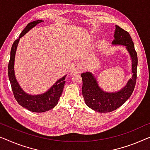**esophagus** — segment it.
Returning <instances> with one entry per match:
<instances>
[{"label": "esophagus", "mask_w": 150, "mask_h": 150, "mask_svg": "<svg viewBox=\"0 0 150 150\" xmlns=\"http://www.w3.org/2000/svg\"><path fill=\"white\" fill-rule=\"evenodd\" d=\"M82 69V66L81 64H74V65L72 66L71 69V75H74L76 74V73H79L81 72Z\"/></svg>", "instance_id": "esophagus-1"}]
</instances>
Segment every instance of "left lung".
Segmentation results:
<instances>
[{
    "mask_svg": "<svg viewBox=\"0 0 150 150\" xmlns=\"http://www.w3.org/2000/svg\"><path fill=\"white\" fill-rule=\"evenodd\" d=\"M113 44L126 46L132 59V78L121 90L115 93L104 92L98 86L97 81L91 73H81L82 94L89 108L99 112H110L122 106L132 94L137 80V54L134 43L128 32L116 25Z\"/></svg>",
    "mask_w": 150,
    "mask_h": 150,
    "instance_id": "8db88e82",
    "label": "left lung"
}]
</instances>
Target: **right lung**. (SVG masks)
<instances>
[{"mask_svg": "<svg viewBox=\"0 0 150 150\" xmlns=\"http://www.w3.org/2000/svg\"><path fill=\"white\" fill-rule=\"evenodd\" d=\"M42 20H37L31 23H29L25 29L20 33L19 38L15 40L11 50V57L8 64V75L11 83V88L14 95V97L19 105L28 110L34 112H44L52 109L57 106L59 100L62 95L64 85L65 83V76L58 80L55 83L54 86H52L48 91L41 95L31 96L27 94L22 90L18 84L14 73V60L17 46L20 38H21L25 33L35 26L37 24L41 23Z\"/></svg>", "mask_w": 150, "mask_h": 150, "instance_id": "1", "label": "right lung"}]
</instances>
